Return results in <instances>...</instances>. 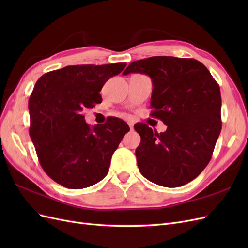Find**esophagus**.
Masks as SVG:
<instances>
[{
    "mask_svg": "<svg viewBox=\"0 0 248 248\" xmlns=\"http://www.w3.org/2000/svg\"><path fill=\"white\" fill-rule=\"evenodd\" d=\"M128 125L130 127V129H133V123L132 122H128Z\"/></svg>",
    "mask_w": 248,
    "mask_h": 248,
    "instance_id": "esophagus-1",
    "label": "esophagus"
}]
</instances>
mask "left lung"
I'll return each mask as SVG.
<instances>
[{
  "instance_id": "obj_1",
  "label": "left lung",
  "mask_w": 248,
  "mask_h": 248,
  "mask_svg": "<svg viewBox=\"0 0 248 248\" xmlns=\"http://www.w3.org/2000/svg\"><path fill=\"white\" fill-rule=\"evenodd\" d=\"M151 78V117L168 126L153 132L134 125L140 136L136 150L139 170L149 181L179 187L196 179L211 159L221 131L218 84L198 60L157 56L134 61L123 72Z\"/></svg>"
}]
</instances>
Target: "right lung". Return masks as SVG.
<instances>
[{
	"label": "right lung",
	"mask_w": 248,
	"mask_h": 248,
	"mask_svg": "<svg viewBox=\"0 0 248 248\" xmlns=\"http://www.w3.org/2000/svg\"><path fill=\"white\" fill-rule=\"evenodd\" d=\"M126 65L66 66L36 82L29 98L30 137L44 171L66 188L81 189L101 181L130 130L116 117L90 128L84 116L86 109L101 103L103 85Z\"/></svg>",
	"instance_id": "add662e5"
}]
</instances>
